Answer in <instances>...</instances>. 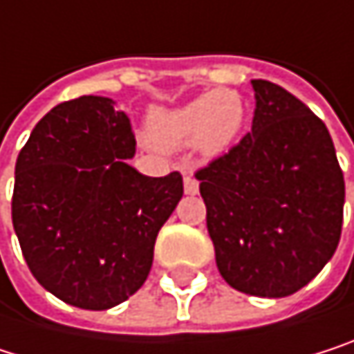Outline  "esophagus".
Returning <instances> with one entry per match:
<instances>
[{"instance_id":"esophagus-1","label":"esophagus","mask_w":354,"mask_h":354,"mask_svg":"<svg viewBox=\"0 0 354 354\" xmlns=\"http://www.w3.org/2000/svg\"><path fill=\"white\" fill-rule=\"evenodd\" d=\"M183 187H185V194H187V196H196V194H198L200 183H198V179L192 175V171L185 173V177H183Z\"/></svg>"}]
</instances>
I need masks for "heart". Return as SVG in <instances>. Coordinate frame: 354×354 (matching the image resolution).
I'll return each instance as SVG.
<instances>
[{
  "instance_id": "b5f03b06",
  "label": "heart",
  "mask_w": 354,
  "mask_h": 354,
  "mask_svg": "<svg viewBox=\"0 0 354 354\" xmlns=\"http://www.w3.org/2000/svg\"><path fill=\"white\" fill-rule=\"evenodd\" d=\"M245 100L235 88H216L196 96L177 109H156L146 123L154 146L173 150L194 142L200 154H225L239 138L245 123Z\"/></svg>"
}]
</instances>
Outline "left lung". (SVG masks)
I'll use <instances>...</instances> for the list:
<instances>
[{
    "label": "left lung",
    "mask_w": 354,
    "mask_h": 354,
    "mask_svg": "<svg viewBox=\"0 0 354 354\" xmlns=\"http://www.w3.org/2000/svg\"><path fill=\"white\" fill-rule=\"evenodd\" d=\"M254 125L196 171L221 276L254 297L303 288L334 256L344 177L324 121L290 92L252 80Z\"/></svg>",
    "instance_id": "1"
}]
</instances>
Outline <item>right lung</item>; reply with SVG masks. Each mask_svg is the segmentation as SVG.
I'll list each match as a JSON object with an SVG mask.
<instances>
[{"label":"right lung","instance_id":"obj_1","mask_svg":"<svg viewBox=\"0 0 354 354\" xmlns=\"http://www.w3.org/2000/svg\"><path fill=\"white\" fill-rule=\"evenodd\" d=\"M129 117L106 96L53 106L16 160L12 223L32 276L80 309H109L148 278L183 177H146Z\"/></svg>","mask_w":354,"mask_h":354}]
</instances>
